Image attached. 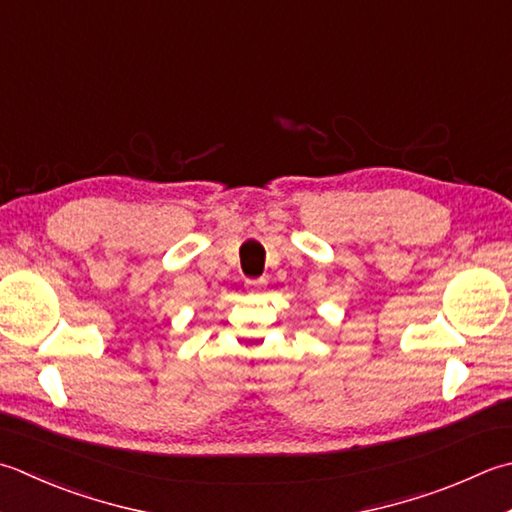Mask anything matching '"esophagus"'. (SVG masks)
I'll use <instances>...</instances> for the list:
<instances>
[{
    "label": "esophagus",
    "mask_w": 512,
    "mask_h": 512,
    "mask_svg": "<svg viewBox=\"0 0 512 512\" xmlns=\"http://www.w3.org/2000/svg\"><path fill=\"white\" fill-rule=\"evenodd\" d=\"M266 284V279H246V288L250 293H259V288Z\"/></svg>",
    "instance_id": "obj_1"
}]
</instances>
